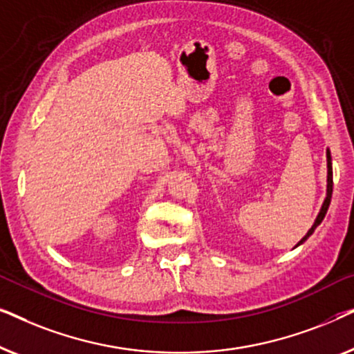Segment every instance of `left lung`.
I'll return each mask as SVG.
<instances>
[{
	"mask_svg": "<svg viewBox=\"0 0 354 354\" xmlns=\"http://www.w3.org/2000/svg\"><path fill=\"white\" fill-rule=\"evenodd\" d=\"M332 188H333V177H332V158H330V151H328V149H327V196H326V200H324V205H322V207H321V211H319V214H317V217H316V221H314L313 227H311V229L308 230V234L304 235L303 239L298 241V245H297V246L301 245L303 241H306V240H308V236H311V235H313V232L316 230V227H317L319 224H321L324 217H326V214H327V209H328V205H330Z\"/></svg>",
	"mask_w": 354,
	"mask_h": 354,
	"instance_id": "left-lung-1",
	"label": "left lung"
}]
</instances>
